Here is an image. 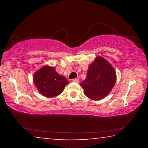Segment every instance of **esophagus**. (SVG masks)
Segmentation results:
<instances>
[{
  "mask_svg": "<svg viewBox=\"0 0 148 148\" xmlns=\"http://www.w3.org/2000/svg\"><path fill=\"white\" fill-rule=\"evenodd\" d=\"M73 82H76V83H79V79H77V78H75V79H73L72 80Z\"/></svg>",
  "mask_w": 148,
  "mask_h": 148,
  "instance_id": "34e87169",
  "label": "esophagus"
}]
</instances>
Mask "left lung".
<instances>
[{
  "label": "left lung",
  "instance_id": "obj_1",
  "mask_svg": "<svg viewBox=\"0 0 148 148\" xmlns=\"http://www.w3.org/2000/svg\"><path fill=\"white\" fill-rule=\"evenodd\" d=\"M116 79L113 66L102 56H98L89 66L86 79L80 86L88 98L100 100L108 96L114 86Z\"/></svg>",
  "mask_w": 148,
  "mask_h": 148
}]
</instances>
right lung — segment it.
I'll return each instance as SVG.
<instances>
[{
    "label": "right lung",
    "mask_w": 148,
    "mask_h": 148,
    "mask_svg": "<svg viewBox=\"0 0 148 148\" xmlns=\"http://www.w3.org/2000/svg\"><path fill=\"white\" fill-rule=\"evenodd\" d=\"M33 80L38 92L48 98L59 95L69 83L65 77L56 71L55 67L48 65L38 70L34 75Z\"/></svg>",
    "instance_id": "right-lung-1"
}]
</instances>
